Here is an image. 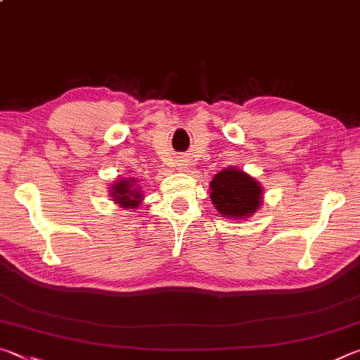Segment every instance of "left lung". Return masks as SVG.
Listing matches in <instances>:
<instances>
[{
    "instance_id": "obj_1",
    "label": "left lung",
    "mask_w": 360,
    "mask_h": 360,
    "mask_svg": "<svg viewBox=\"0 0 360 360\" xmlns=\"http://www.w3.org/2000/svg\"><path fill=\"white\" fill-rule=\"evenodd\" d=\"M211 202L219 214L233 221L251 217L264 203V187L251 174L227 167L210 182Z\"/></svg>"
}]
</instances>
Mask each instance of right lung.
Returning <instances> with one entry per match:
<instances>
[{
    "mask_svg": "<svg viewBox=\"0 0 360 360\" xmlns=\"http://www.w3.org/2000/svg\"><path fill=\"white\" fill-rule=\"evenodd\" d=\"M136 178L117 179L109 187V197L112 202L125 210H135L143 203L141 186L136 184Z\"/></svg>",
    "mask_w": 360,
    "mask_h": 360,
    "instance_id": "add662e5",
    "label": "right lung"
}]
</instances>
